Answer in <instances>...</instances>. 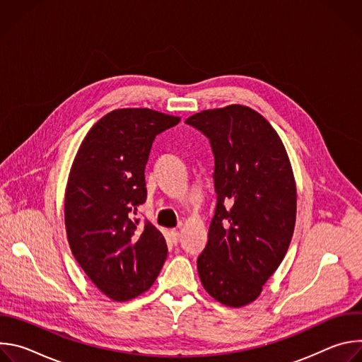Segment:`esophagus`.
<instances>
[{
  "mask_svg": "<svg viewBox=\"0 0 362 362\" xmlns=\"http://www.w3.org/2000/svg\"><path fill=\"white\" fill-rule=\"evenodd\" d=\"M179 239H180V233L176 229L169 230V240H170V243L176 245L179 242Z\"/></svg>",
  "mask_w": 362,
  "mask_h": 362,
  "instance_id": "34e87169",
  "label": "esophagus"
}]
</instances>
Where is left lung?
I'll return each instance as SVG.
<instances>
[{
	"mask_svg": "<svg viewBox=\"0 0 362 362\" xmlns=\"http://www.w3.org/2000/svg\"><path fill=\"white\" fill-rule=\"evenodd\" d=\"M215 156L216 208L197 257L203 288L218 302H253L278 269L296 219V186L285 146L269 122L232 105L190 116Z\"/></svg>",
	"mask_w": 362,
	"mask_h": 362,
	"instance_id": "left-lung-1",
	"label": "left lung"
}]
</instances>
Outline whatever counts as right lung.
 <instances>
[{"label":"right lung","mask_w":362,"mask_h":362,"mask_svg":"<svg viewBox=\"0 0 362 362\" xmlns=\"http://www.w3.org/2000/svg\"><path fill=\"white\" fill-rule=\"evenodd\" d=\"M180 117L150 109H119L86 134L64 199L67 239L91 282L113 300L147 291L168 256L160 230L133 219L146 202L144 169L151 143Z\"/></svg>","instance_id":"right-lung-1"}]
</instances>
